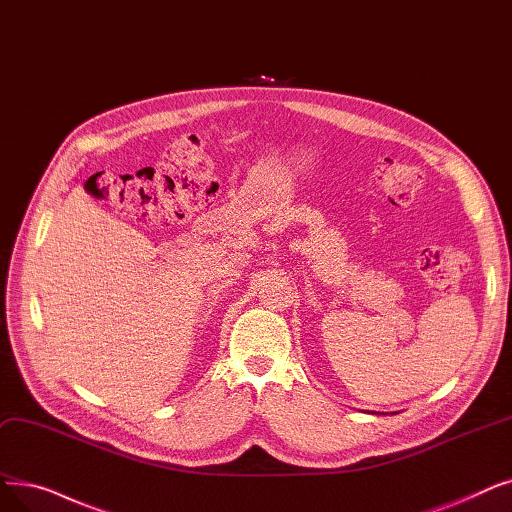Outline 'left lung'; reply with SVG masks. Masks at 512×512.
Here are the masks:
<instances>
[{
  "mask_svg": "<svg viewBox=\"0 0 512 512\" xmlns=\"http://www.w3.org/2000/svg\"><path fill=\"white\" fill-rule=\"evenodd\" d=\"M372 414H379V412H372Z\"/></svg>",
  "mask_w": 512,
  "mask_h": 512,
  "instance_id": "obj_1",
  "label": "left lung"
}]
</instances>
